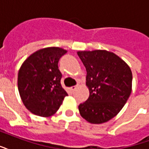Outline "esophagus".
Wrapping results in <instances>:
<instances>
[{
    "mask_svg": "<svg viewBox=\"0 0 149 149\" xmlns=\"http://www.w3.org/2000/svg\"><path fill=\"white\" fill-rule=\"evenodd\" d=\"M76 88H77V87H76V86H73V87H70V90L71 91H74L75 90H76Z\"/></svg>",
    "mask_w": 149,
    "mask_h": 149,
    "instance_id": "1",
    "label": "esophagus"
}]
</instances>
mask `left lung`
I'll return each mask as SVG.
<instances>
[{"mask_svg": "<svg viewBox=\"0 0 149 149\" xmlns=\"http://www.w3.org/2000/svg\"><path fill=\"white\" fill-rule=\"evenodd\" d=\"M87 70L86 84L90 96L79 105L84 119L91 123H102L116 116L131 93L132 72L120 57L105 50L79 52Z\"/></svg>", "mask_w": 149, "mask_h": 149, "instance_id": "1", "label": "left lung"}]
</instances>
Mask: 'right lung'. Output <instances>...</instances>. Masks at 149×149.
<instances>
[{
    "mask_svg": "<svg viewBox=\"0 0 149 149\" xmlns=\"http://www.w3.org/2000/svg\"><path fill=\"white\" fill-rule=\"evenodd\" d=\"M66 51L60 47L39 50L22 65L18 76V88L22 101L35 115H53L68 95L61 84L62 72L58 61Z\"/></svg>",
    "mask_w": 149,
    "mask_h": 149,
    "instance_id": "right-lung-1",
    "label": "right lung"
}]
</instances>
